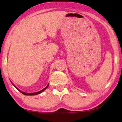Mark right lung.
Masks as SVG:
<instances>
[{
  "mask_svg": "<svg viewBox=\"0 0 122 122\" xmlns=\"http://www.w3.org/2000/svg\"><path fill=\"white\" fill-rule=\"evenodd\" d=\"M11 84H12L13 86H15V88H16V89H17L18 91H19L20 92V93H22V94H24V95H25V96H35V95H37V94H40V93H42L43 91H44L45 90H46V88H47L48 87V86H49V83H48V84L47 85V86H46V88H44V89H43L42 90H41V91H39V92H35V93H25V92H23V91H20V89H18V88L16 87V86H15V85L13 84V83H12V81H11Z\"/></svg>",
  "mask_w": 122,
  "mask_h": 122,
  "instance_id": "1",
  "label": "right lung"
}]
</instances>
